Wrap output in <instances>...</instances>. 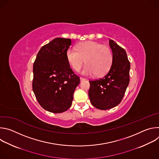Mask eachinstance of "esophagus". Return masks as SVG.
I'll use <instances>...</instances> for the list:
<instances>
[{"label":"esophagus","instance_id":"1","mask_svg":"<svg viewBox=\"0 0 159 159\" xmlns=\"http://www.w3.org/2000/svg\"><path fill=\"white\" fill-rule=\"evenodd\" d=\"M80 82H82V81L85 80V79L84 78H82V77H80Z\"/></svg>","mask_w":159,"mask_h":159}]
</instances>
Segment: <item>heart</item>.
<instances>
[{
  "mask_svg": "<svg viewBox=\"0 0 159 159\" xmlns=\"http://www.w3.org/2000/svg\"><path fill=\"white\" fill-rule=\"evenodd\" d=\"M66 57L68 62L76 72L80 71L85 61L87 65L82 70V74L85 75L96 74L101 76L105 74L109 70L112 60V53L108 47L93 41L79 43L77 50L68 49Z\"/></svg>",
  "mask_w": 159,
  "mask_h": 159,
  "instance_id": "obj_1",
  "label": "heart"
}]
</instances>
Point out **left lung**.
I'll list each match as a JSON object with an SVG mask.
<instances>
[{
    "instance_id": "1",
    "label": "left lung",
    "mask_w": 159,
    "mask_h": 159,
    "mask_svg": "<svg viewBox=\"0 0 159 159\" xmlns=\"http://www.w3.org/2000/svg\"><path fill=\"white\" fill-rule=\"evenodd\" d=\"M112 65L107 74L98 80L89 81V97L96 108L106 110L118 105L129 82L130 63L126 51L113 40H109Z\"/></svg>"
}]
</instances>
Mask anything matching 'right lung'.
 Listing matches in <instances>:
<instances>
[{"label":"right lung","instance_id":"add662e5","mask_svg":"<svg viewBox=\"0 0 159 159\" xmlns=\"http://www.w3.org/2000/svg\"><path fill=\"white\" fill-rule=\"evenodd\" d=\"M71 44L70 39H53L41 47L33 65V90L41 106L51 112L70 108L80 83L66 57Z\"/></svg>","mask_w":159,"mask_h":159}]
</instances>
